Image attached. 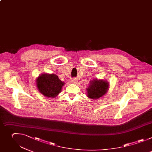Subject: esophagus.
Listing matches in <instances>:
<instances>
[{
    "label": "esophagus",
    "instance_id": "obj_1",
    "mask_svg": "<svg viewBox=\"0 0 152 152\" xmlns=\"http://www.w3.org/2000/svg\"><path fill=\"white\" fill-rule=\"evenodd\" d=\"M72 83H77V82H78V81H77V78H72Z\"/></svg>",
    "mask_w": 152,
    "mask_h": 152
}]
</instances>
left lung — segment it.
I'll use <instances>...</instances> for the list:
<instances>
[{"label": "left lung", "instance_id": "1", "mask_svg": "<svg viewBox=\"0 0 152 152\" xmlns=\"http://www.w3.org/2000/svg\"><path fill=\"white\" fill-rule=\"evenodd\" d=\"M109 88V83L104 80H93L90 81V85L87 87V97L92 99L101 98L107 93Z\"/></svg>", "mask_w": 152, "mask_h": 152}]
</instances>
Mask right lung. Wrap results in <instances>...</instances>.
Returning a JSON list of instances; mask_svg holds the SVG:
<instances>
[{
    "instance_id": "obj_1",
    "label": "right lung",
    "mask_w": 152,
    "mask_h": 152,
    "mask_svg": "<svg viewBox=\"0 0 152 152\" xmlns=\"http://www.w3.org/2000/svg\"><path fill=\"white\" fill-rule=\"evenodd\" d=\"M36 82L39 92L51 98L56 97L61 92L62 88L65 84L54 74H42L37 78Z\"/></svg>"
}]
</instances>
